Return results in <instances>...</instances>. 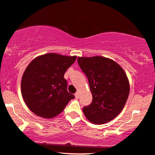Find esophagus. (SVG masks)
Returning a JSON list of instances; mask_svg holds the SVG:
<instances>
[{"label":"esophagus","mask_w":155,"mask_h":155,"mask_svg":"<svg viewBox=\"0 0 155 155\" xmlns=\"http://www.w3.org/2000/svg\"><path fill=\"white\" fill-rule=\"evenodd\" d=\"M74 95H75V97L77 99H78V97H79V94H78V92H76V93L74 94Z\"/></svg>","instance_id":"34e87169"}]
</instances>
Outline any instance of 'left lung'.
Returning a JSON list of instances; mask_svg holds the SVG:
<instances>
[{
  "instance_id": "1",
  "label": "left lung",
  "mask_w": 155,
  "mask_h": 155,
  "mask_svg": "<svg viewBox=\"0 0 155 155\" xmlns=\"http://www.w3.org/2000/svg\"><path fill=\"white\" fill-rule=\"evenodd\" d=\"M78 64L88 80L92 101L83 108L94 124H104L122 111L129 94V84L118 64L101 56L78 57Z\"/></svg>"
}]
</instances>
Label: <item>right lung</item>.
<instances>
[{
	"label": "right lung",
	"mask_w": 155,
	"mask_h": 155,
	"mask_svg": "<svg viewBox=\"0 0 155 155\" xmlns=\"http://www.w3.org/2000/svg\"><path fill=\"white\" fill-rule=\"evenodd\" d=\"M77 56L47 54L35 58L27 67L21 79L25 103L35 114L52 118L64 110L74 95L68 91L64 78Z\"/></svg>",
	"instance_id": "right-lung-1"
}]
</instances>
